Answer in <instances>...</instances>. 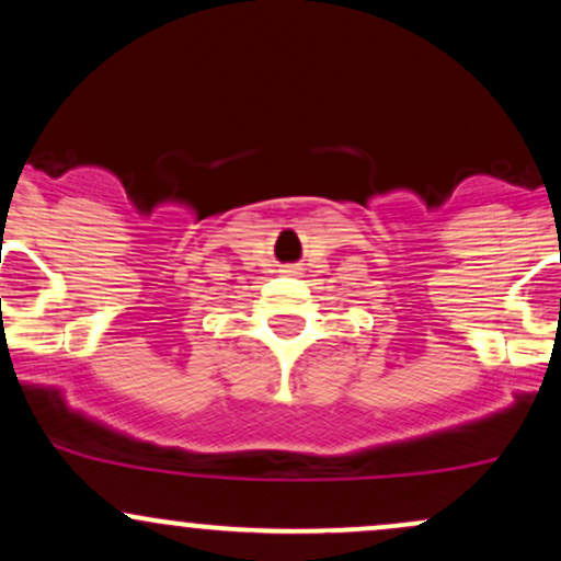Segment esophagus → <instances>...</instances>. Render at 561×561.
<instances>
[{
	"label": "esophagus",
	"instance_id": "esophagus-1",
	"mask_svg": "<svg viewBox=\"0 0 561 561\" xmlns=\"http://www.w3.org/2000/svg\"><path fill=\"white\" fill-rule=\"evenodd\" d=\"M282 274H287V276H295V274H300V272H298V266H285V268H282Z\"/></svg>",
	"mask_w": 561,
	"mask_h": 561
}]
</instances>
